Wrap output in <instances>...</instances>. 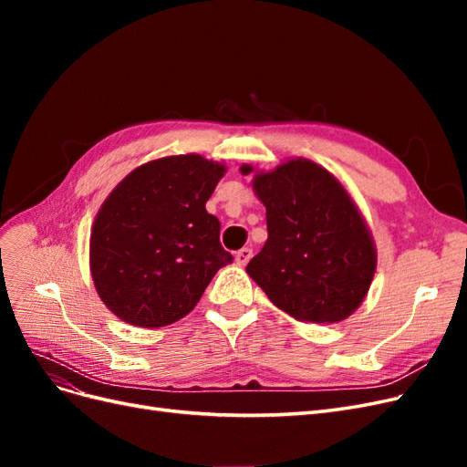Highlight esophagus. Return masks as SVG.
<instances>
[{"label":"esophagus","instance_id":"34e87169","mask_svg":"<svg viewBox=\"0 0 467 467\" xmlns=\"http://www.w3.org/2000/svg\"><path fill=\"white\" fill-rule=\"evenodd\" d=\"M251 257H253V249H251V247H244V249H239V251L235 253V263H237L239 266H245Z\"/></svg>","mask_w":467,"mask_h":467}]
</instances>
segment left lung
<instances>
[{"instance_id":"left-lung-1","label":"left lung","mask_w":467,"mask_h":467,"mask_svg":"<svg viewBox=\"0 0 467 467\" xmlns=\"http://www.w3.org/2000/svg\"><path fill=\"white\" fill-rule=\"evenodd\" d=\"M242 173H253L242 165ZM268 239L247 265L276 307L304 323H338L364 302L376 273L372 232L327 169L294 158L255 171Z\"/></svg>"}]
</instances>
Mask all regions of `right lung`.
<instances>
[{
  "label": "right lung",
  "instance_id": "right-lung-1",
  "mask_svg": "<svg viewBox=\"0 0 467 467\" xmlns=\"http://www.w3.org/2000/svg\"><path fill=\"white\" fill-rule=\"evenodd\" d=\"M225 165L199 153L136 167L91 225L89 268L99 298L122 321L153 329L185 317L232 255L206 212Z\"/></svg>",
  "mask_w": 467,
  "mask_h": 467
}]
</instances>
